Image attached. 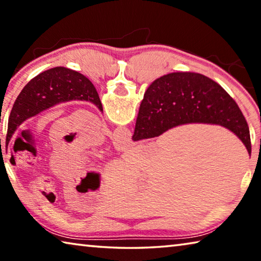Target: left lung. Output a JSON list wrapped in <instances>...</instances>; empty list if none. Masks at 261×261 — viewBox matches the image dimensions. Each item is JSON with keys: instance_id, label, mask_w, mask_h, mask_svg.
Masks as SVG:
<instances>
[{"instance_id": "obj_1", "label": "left lung", "mask_w": 261, "mask_h": 261, "mask_svg": "<svg viewBox=\"0 0 261 261\" xmlns=\"http://www.w3.org/2000/svg\"><path fill=\"white\" fill-rule=\"evenodd\" d=\"M79 100L95 105L102 112V105L93 84L84 74L64 67H56L38 74L26 84L11 109L8 121L6 145L21 123L54 106Z\"/></svg>"}]
</instances>
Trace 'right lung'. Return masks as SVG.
<instances>
[{
	"instance_id": "add662e5",
	"label": "right lung",
	"mask_w": 261,
	"mask_h": 261,
	"mask_svg": "<svg viewBox=\"0 0 261 261\" xmlns=\"http://www.w3.org/2000/svg\"><path fill=\"white\" fill-rule=\"evenodd\" d=\"M204 123L233 132L251 153L245 117L218 83L196 72H173L154 81L141 101L132 140L159 137L175 126Z\"/></svg>"
}]
</instances>
